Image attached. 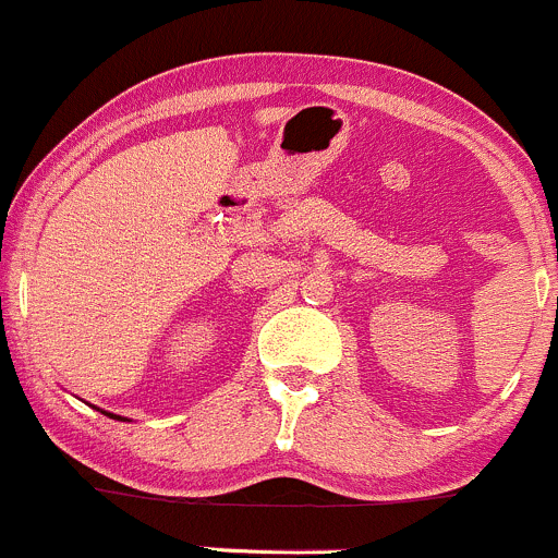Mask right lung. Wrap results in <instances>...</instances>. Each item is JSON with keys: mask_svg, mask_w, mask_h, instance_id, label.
I'll return each mask as SVG.
<instances>
[{"mask_svg": "<svg viewBox=\"0 0 558 558\" xmlns=\"http://www.w3.org/2000/svg\"><path fill=\"white\" fill-rule=\"evenodd\" d=\"M105 415H108V417H113V421H124V417H116V415H110V412H105Z\"/></svg>", "mask_w": 558, "mask_h": 558, "instance_id": "add662e5", "label": "right lung"}]
</instances>
